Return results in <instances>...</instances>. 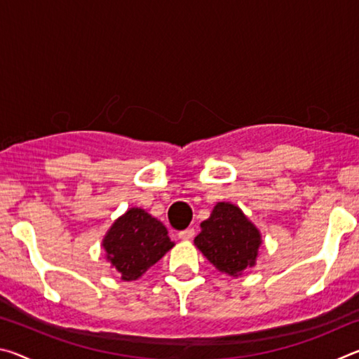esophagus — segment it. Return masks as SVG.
<instances>
[{"instance_id":"34e87169","label":"esophagus","mask_w":359,"mask_h":359,"mask_svg":"<svg viewBox=\"0 0 359 359\" xmlns=\"http://www.w3.org/2000/svg\"><path fill=\"white\" fill-rule=\"evenodd\" d=\"M193 236H194V229L193 228H187V229L179 231V238L182 241H190V239H193Z\"/></svg>"}]
</instances>
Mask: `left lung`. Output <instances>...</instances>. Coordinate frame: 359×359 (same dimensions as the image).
Here are the masks:
<instances>
[{"label":"left lung","mask_w":359,"mask_h":359,"mask_svg":"<svg viewBox=\"0 0 359 359\" xmlns=\"http://www.w3.org/2000/svg\"><path fill=\"white\" fill-rule=\"evenodd\" d=\"M259 244V231L238 205L229 203H218L194 238V245L204 257L218 271L233 277L255 266Z\"/></svg>","instance_id":"1"}]
</instances>
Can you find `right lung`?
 I'll return each mask as SVG.
<instances>
[{"mask_svg":"<svg viewBox=\"0 0 359 359\" xmlns=\"http://www.w3.org/2000/svg\"><path fill=\"white\" fill-rule=\"evenodd\" d=\"M172 245L165 224L137 208L121 215L102 241L107 259L123 280H136Z\"/></svg>","mask_w":359,"mask_h":359,"instance_id":"1","label":"right lung"}]
</instances>
